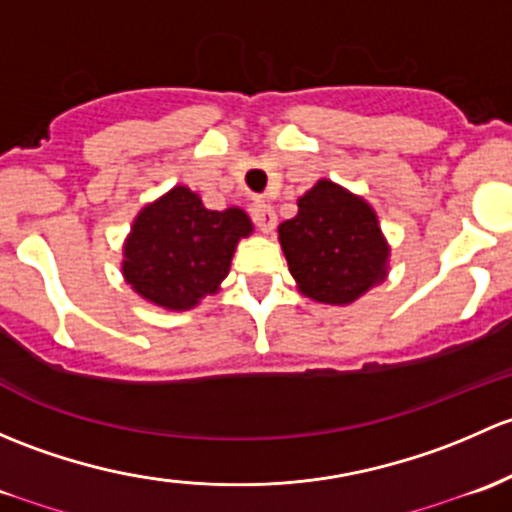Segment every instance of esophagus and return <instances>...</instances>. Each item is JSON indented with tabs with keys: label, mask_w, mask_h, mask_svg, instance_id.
I'll use <instances>...</instances> for the list:
<instances>
[{
	"label": "esophagus",
	"mask_w": 512,
	"mask_h": 512,
	"mask_svg": "<svg viewBox=\"0 0 512 512\" xmlns=\"http://www.w3.org/2000/svg\"><path fill=\"white\" fill-rule=\"evenodd\" d=\"M251 219L263 234H271L273 226H276V212L271 209V204L266 202H254L251 204Z\"/></svg>",
	"instance_id": "1"
}]
</instances>
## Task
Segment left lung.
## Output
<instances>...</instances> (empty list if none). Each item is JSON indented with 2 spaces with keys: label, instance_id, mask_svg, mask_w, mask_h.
I'll return each instance as SVG.
<instances>
[{
  "label": "left lung",
  "instance_id": "1",
  "mask_svg": "<svg viewBox=\"0 0 512 512\" xmlns=\"http://www.w3.org/2000/svg\"><path fill=\"white\" fill-rule=\"evenodd\" d=\"M278 239L300 293L320 303H352L387 276L389 249L370 204L328 179L298 199Z\"/></svg>",
  "mask_w": 512,
  "mask_h": 512
}]
</instances>
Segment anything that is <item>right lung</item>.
<instances>
[{
    "mask_svg": "<svg viewBox=\"0 0 512 512\" xmlns=\"http://www.w3.org/2000/svg\"><path fill=\"white\" fill-rule=\"evenodd\" d=\"M251 234L241 209L212 212L189 187H175L138 214L125 244L123 276L142 298L187 310L229 273L236 241Z\"/></svg>",
    "mask_w": 512,
    "mask_h": 512,
    "instance_id": "obj_1",
    "label": "right lung"
}]
</instances>
